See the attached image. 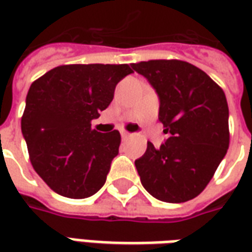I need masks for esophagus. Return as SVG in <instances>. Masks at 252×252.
<instances>
[{"instance_id": "34e87169", "label": "esophagus", "mask_w": 252, "mask_h": 252, "mask_svg": "<svg viewBox=\"0 0 252 252\" xmlns=\"http://www.w3.org/2000/svg\"><path fill=\"white\" fill-rule=\"evenodd\" d=\"M129 136H131V133H129V132L121 131V137H123V139H126V137H129Z\"/></svg>"}]
</instances>
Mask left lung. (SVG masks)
Returning <instances> with one entry per match:
<instances>
[{"label": "left lung", "mask_w": 252, "mask_h": 252, "mask_svg": "<svg viewBox=\"0 0 252 252\" xmlns=\"http://www.w3.org/2000/svg\"><path fill=\"white\" fill-rule=\"evenodd\" d=\"M160 99L159 121L170 137L157 150L147 143L135 160L144 189L164 202H185L209 184L229 146L228 104L206 72L178 59L132 63Z\"/></svg>", "instance_id": "1"}]
</instances>
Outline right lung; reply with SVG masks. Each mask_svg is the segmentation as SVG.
Returning a JSON list of instances; mask_svg holds the SVG:
<instances>
[{"instance_id":"obj_1","label":"right lung","mask_w":252,"mask_h":252,"mask_svg":"<svg viewBox=\"0 0 252 252\" xmlns=\"http://www.w3.org/2000/svg\"><path fill=\"white\" fill-rule=\"evenodd\" d=\"M131 72L129 64H62L32 82L21 131L32 167L55 193L78 200L104 186L121 136L97 132L92 120Z\"/></svg>"}]
</instances>
